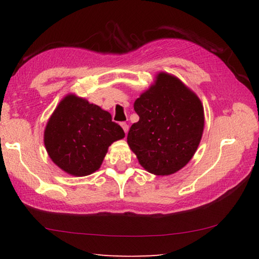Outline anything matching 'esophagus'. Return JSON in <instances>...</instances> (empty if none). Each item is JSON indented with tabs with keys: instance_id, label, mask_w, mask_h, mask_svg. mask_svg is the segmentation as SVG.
<instances>
[{
	"instance_id": "1",
	"label": "esophagus",
	"mask_w": 259,
	"mask_h": 259,
	"mask_svg": "<svg viewBox=\"0 0 259 259\" xmlns=\"http://www.w3.org/2000/svg\"><path fill=\"white\" fill-rule=\"evenodd\" d=\"M121 126H122V129H123V131L125 133V135L128 134V131H129V125L126 124V123H124V122H122V123H121Z\"/></svg>"
}]
</instances>
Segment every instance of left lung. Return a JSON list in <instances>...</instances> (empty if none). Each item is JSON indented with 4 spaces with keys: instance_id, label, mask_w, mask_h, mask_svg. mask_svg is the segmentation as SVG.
I'll list each match as a JSON object with an SVG mask.
<instances>
[{
    "instance_id": "1",
    "label": "left lung",
    "mask_w": 259,
    "mask_h": 259,
    "mask_svg": "<svg viewBox=\"0 0 259 259\" xmlns=\"http://www.w3.org/2000/svg\"><path fill=\"white\" fill-rule=\"evenodd\" d=\"M139 115L126 142L146 171L173 175L196 153L204 131V107L180 79L159 72L156 80L135 101Z\"/></svg>"
}]
</instances>
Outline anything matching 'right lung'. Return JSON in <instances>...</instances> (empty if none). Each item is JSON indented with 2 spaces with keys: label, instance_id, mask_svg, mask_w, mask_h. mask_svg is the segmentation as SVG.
<instances>
[{
  "label": "right lung",
  "instance_id": "right-lung-1",
  "mask_svg": "<svg viewBox=\"0 0 259 259\" xmlns=\"http://www.w3.org/2000/svg\"><path fill=\"white\" fill-rule=\"evenodd\" d=\"M124 131L107 111L69 94L56 106L44 131L49 156L74 177L89 176L101 167L112 143Z\"/></svg>",
  "mask_w": 259,
  "mask_h": 259
}]
</instances>
